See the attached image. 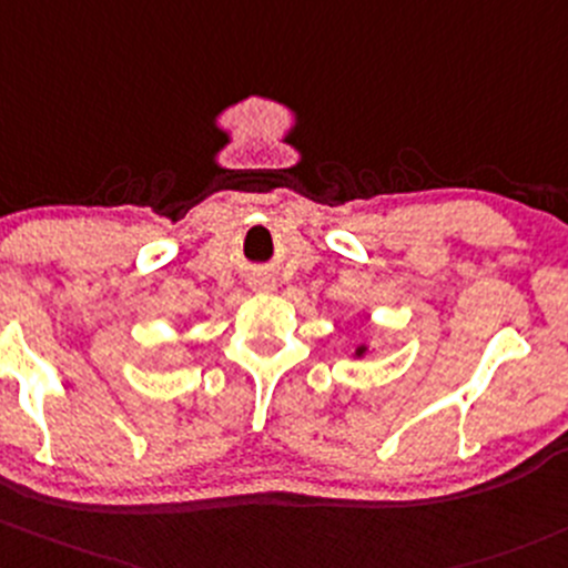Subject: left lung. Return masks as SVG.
I'll return each mask as SVG.
<instances>
[{
	"mask_svg": "<svg viewBox=\"0 0 568 568\" xmlns=\"http://www.w3.org/2000/svg\"><path fill=\"white\" fill-rule=\"evenodd\" d=\"M364 354H367V345H359V348H356V354H354V356H359V359H362Z\"/></svg>",
	"mask_w": 568,
	"mask_h": 568,
	"instance_id": "8db88e82",
	"label": "left lung"
}]
</instances>
